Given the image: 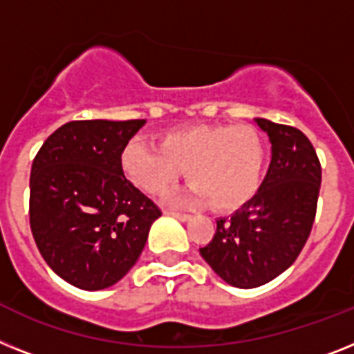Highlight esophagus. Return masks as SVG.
I'll return each instance as SVG.
<instances>
[{
    "instance_id": "1",
    "label": "esophagus",
    "mask_w": 354,
    "mask_h": 354,
    "mask_svg": "<svg viewBox=\"0 0 354 354\" xmlns=\"http://www.w3.org/2000/svg\"><path fill=\"white\" fill-rule=\"evenodd\" d=\"M165 214H169V216H172V218L180 219V221H189V219L192 218V216H189V214H183V212H174V210H165Z\"/></svg>"
}]
</instances>
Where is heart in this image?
<instances>
[{
    "label": "heart",
    "mask_w": 354,
    "mask_h": 354,
    "mask_svg": "<svg viewBox=\"0 0 354 354\" xmlns=\"http://www.w3.org/2000/svg\"><path fill=\"white\" fill-rule=\"evenodd\" d=\"M266 149L248 126H191L169 131L160 147L131 140L120 154L122 171L135 187L151 196L163 194L187 169L191 182L183 200L207 205L216 212H234L250 203L263 182Z\"/></svg>",
    "instance_id": "1"
}]
</instances>
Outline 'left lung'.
<instances>
[{"instance_id": "obj_1", "label": "left lung", "mask_w": 354, "mask_h": 354, "mask_svg": "<svg viewBox=\"0 0 354 354\" xmlns=\"http://www.w3.org/2000/svg\"><path fill=\"white\" fill-rule=\"evenodd\" d=\"M268 135L272 160L259 192L230 218L218 219L212 241L200 254L236 288H257L286 272L313 227L320 191V162L295 127L254 118Z\"/></svg>"}]
</instances>
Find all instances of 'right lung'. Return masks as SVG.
<instances>
[{
  "mask_svg": "<svg viewBox=\"0 0 354 354\" xmlns=\"http://www.w3.org/2000/svg\"><path fill=\"white\" fill-rule=\"evenodd\" d=\"M145 120H75L46 138L32 163L30 228L50 268L71 286L117 284L162 216L122 171Z\"/></svg>",
  "mask_w": 354,
  "mask_h": 354,
  "instance_id": "add662e5",
  "label": "right lung"
}]
</instances>
